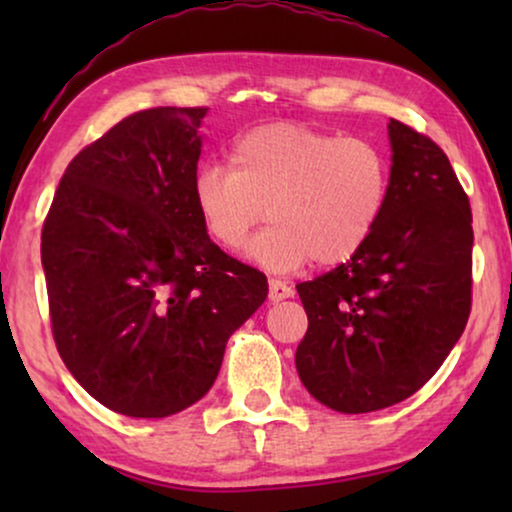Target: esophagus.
<instances>
[{"instance_id": "1", "label": "esophagus", "mask_w": 512, "mask_h": 512, "mask_svg": "<svg viewBox=\"0 0 512 512\" xmlns=\"http://www.w3.org/2000/svg\"><path fill=\"white\" fill-rule=\"evenodd\" d=\"M291 296H293V289L289 284L279 282V279H270V282H268V300H270V303H279V300L291 298Z\"/></svg>"}]
</instances>
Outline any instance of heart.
Returning <instances> with one entry per match:
<instances>
[{"mask_svg": "<svg viewBox=\"0 0 512 512\" xmlns=\"http://www.w3.org/2000/svg\"><path fill=\"white\" fill-rule=\"evenodd\" d=\"M391 165L366 137H338L300 123L249 130L230 146L228 165L195 172L193 205L205 233L235 251L265 219L251 244L265 268H321L352 258L382 219Z\"/></svg>", "mask_w": 512, "mask_h": 512, "instance_id": "b5f03b06", "label": "heart"}]
</instances>
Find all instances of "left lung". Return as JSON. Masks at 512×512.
Listing matches in <instances>:
<instances>
[{
  "label": "left lung",
  "mask_w": 512,
  "mask_h": 512,
  "mask_svg": "<svg viewBox=\"0 0 512 512\" xmlns=\"http://www.w3.org/2000/svg\"><path fill=\"white\" fill-rule=\"evenodd\" d=\"M389 198L366 244L298 284L307 333L300 382L331 410L359 415L410 398L443 366L473 300V214L431 137L389 123Z\"/></svg>",
  "instance_id": "obj_1"
}]
</instances>
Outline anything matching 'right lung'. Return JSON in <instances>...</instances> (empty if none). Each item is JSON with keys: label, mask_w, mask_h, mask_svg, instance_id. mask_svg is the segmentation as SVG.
I'll return each mask as SVG.
<instances>
[{"label": "right lung", "mask_w": 512, "mask_h": 512, "mask_svg": "<svg viewBox=\"0 0 512 512\" xmlns=\"http://www.w3.org/2000/svg\"><path fill=\"white\" fill-rule=\"evenodd\" d=\"M207 107L137 111L72 158L41 230L51 331L109 410L167 417L212 389L226 342L268 296L193 205Z\"/></svg>", "instance_id": "add662e5"}]
</instances>
